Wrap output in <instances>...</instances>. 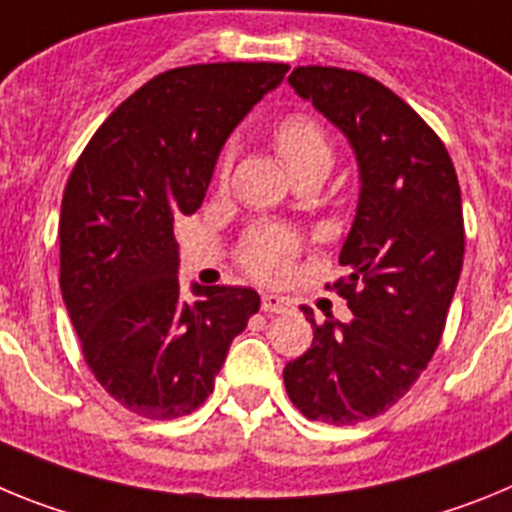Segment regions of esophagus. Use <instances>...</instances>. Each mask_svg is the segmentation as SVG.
<instances>
[{
    "label": "esophagus",
    "mask_w": 512,
    "mask_h": 512,
    "mask_svg": "<svg viewBox=\"0 0 512 512\" xmlns=\"http://www.w3.org/2000/svg\"><path fill=\"white\" fill-rule=\"evenodd\" d=\"M261 310L264 312H287L289 300L282 295H271V292H266V295L261 297Z\"/></svg>",
    "instance_id": "obj_1"
}]
</instances>
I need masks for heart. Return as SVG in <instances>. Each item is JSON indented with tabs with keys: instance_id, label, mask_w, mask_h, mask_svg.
Here are the masks:
<instances>
[{
	"instance_id": "obj_1",
	"label": "heart",
	"mask_w": 512,
	"mask_h": 512,
	"mask_svg": "<svg viewBox=\"0 0 512 512\" xmlns=\"http://www.w3.org/2000/svg\"><path fill=\"white\" fill-rule=\"evenodd\" d=\"M274 148L292 174L305 166L330 169L333 148L318 122L305 115H289L274 128ZM300 253V235L282 225H256L241 243V264L261 282H279L289 274Z\"/></svg>"
}]
</instances>
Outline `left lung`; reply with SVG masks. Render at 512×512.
Listing matches in <instances>:
<instances>
[{
  "label": "left lung",
  "instance_id": "8db88e82",
  "mask_svg": "<svg viewBox=\"0 0 512 512\" xmlns=\"http://www.w3.org/2000/svg\"><path fill=\"white\" fill-rule=\"evenodd\" d=\"M289 84L346 135L361 192L338 256L351 274L333 284L354 318L315 323L305 307L312 346L284 387L305 418L354 425L387 413L441 343L464 261L459 179L441 138L372 76L297 66Z\"/></svg>",
  "mask_w": 512,
  "mask_h": 512
}]
</instances>
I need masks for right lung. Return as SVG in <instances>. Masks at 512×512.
Listing matches in <instances>:
<instances>
[{"label": "right lung", "instance_id": "right-lung-1", "mask_svg": "<svg viewBox=\"0 0 512 512\" xmlns=\"http://www.w3.org/2000/svg\"><path fill=\"white\" fill-rule=\"evenodd\" d=\"M287 63H197L153 76L99 125L61 202V295L89 369L151 420L194 413L259 312L248 287L179 297L174 220L200 210L235 125Z\"/></svg>", "mask_w": 512, "mask_h": 512}]
</instances>
